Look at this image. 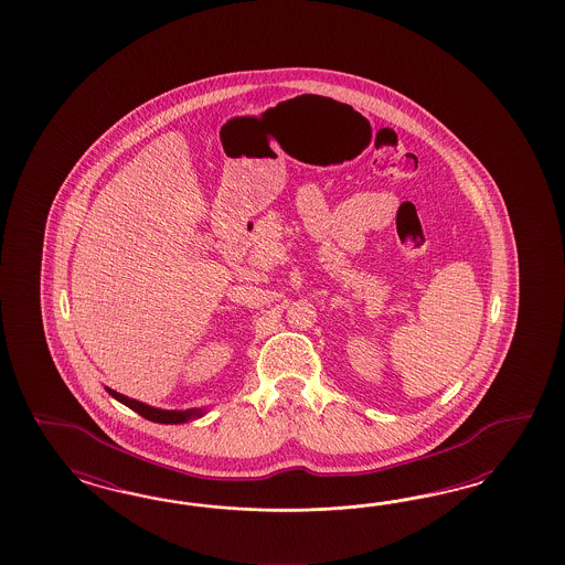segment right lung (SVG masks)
<instances>
[{"mask_svg": "<svg viewBox=\"0 0 565 565\" xmlns=\"http://www.w3.org/2000/svg\"><path fill=\"white\" fill-rule=\"evenodd\" d=\"M111 397H116L118 402H121L124 406H128L130 411L138 412L142 418L147 420H153V423H161V425H180V423H189L192 418H201L205 412L203 411H161V408H153V406H147L142 402H137L132 397H126V395L118 394L109 387H105Z\"/></svg>", "mask_w": 565, "mask_h": 565, "instance_id": "right-lung-1", "label": "right lung"}]
</instances>
